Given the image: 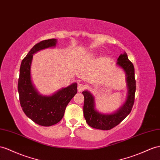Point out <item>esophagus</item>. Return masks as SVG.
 <instances>
[{
    "mask_svg": "<svg viewBox=\"0 0 160 160\" xmlns=\"http://www.w3.org/2000/svg\"><path fill=\"white\" fill-rule=\"evenodd\" d=\"M86 88V85L84 84H78V91L82 92Z\"/></svg>",
    "mask_w": 160,
    "mask_h": 160,
    "instance_id": "obj_1",
    "label": "esophagus"
}]
</instances>
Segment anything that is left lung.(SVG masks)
Here are the masks:
<instances>
[{
    "mask_svg": "<svg viewBox=\"0 0 160 160\" xmlns=\"http://www.w3.org/2000/svg\"><path fill=\"white\" fill-rule=\"evenodd\" d=\"M117 64L124 69L128 83V95L126 103L116 113L112 114H101L95 109V103L92 95L88 91L82 92L84 97V116L87 124L92 128L108 130L118 125L130 113L134 103L136 91V80L134 78V68L128 59L126 52L120 55Z\"/></svg>",
    "mask_w": 160,
    "mask_h": 160,
    "instance_id": "8db88e82",
    "label": "left lung"
}]
</instances>
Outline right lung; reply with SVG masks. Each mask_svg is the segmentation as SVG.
<instances>
[{
  "instance_id": "add662e5",
  "label": "right lung",
  "mask_w": 160,
  "mask_h": 160,
  "mask_svg": "<svg viewBox=\"0 0 160 160\" xmlns=\"http://www.w3.org/2000/svg\"><path fill=\"white\" fill-rule=\"evenodd\" d=\"M56 43V39L52 38L36 44L23 59L20 66L18 87L20 105L28 118L42 126H50L61 121L69 102L77 93V84L74 83L52 96H42L37 92L32 83L30 65L33 54L54 47Z\"/></svg>"
}]
</instances>
